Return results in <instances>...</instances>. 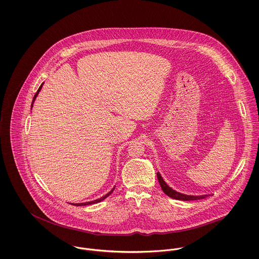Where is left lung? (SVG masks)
Masks as SVG:
<instances>
[{
    "mask_svg": "<svg viewBox=\"0 0 259 259\" xmlns=\"http://www.w3.org/2000/svg\"><path fill=\"white\" fill-rule=\"evenodd\" d=\"M157 177H158V179H159V185H160L162 191H163L167 196H169V197H171V198H174V199L189 201V200L203 199V198L208 197V194H206V195H197V196H196V195H186V194H182V193H180V192H178V191L174 190L172 188H170V187L165 183V181L163 180V179L161 178V176H160V174H159V171L157 172Z\"/></svg>",
    "mask_w": 259,
    "mask_h": 259,
    "instance_id": "left-lung-1",
    "label": "left lung"
}]
</instances>
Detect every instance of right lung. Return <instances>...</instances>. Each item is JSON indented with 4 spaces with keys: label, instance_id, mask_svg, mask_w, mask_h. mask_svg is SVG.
<instances>
[{
    "label": "right lung",
    "instance_id": "obj_1",
    "mask_svg": "<svg viewBox=\"0 0 259 259\" xmlns=\"http://www.w3.org/2000/svg\"><path fill=\"white\" fill-rule=\"evenodd\" d=\"M42 85H43V82L41 83V85L39 87V89H38V91L36 92V94H35V96H34V98H33V100H32V103H31V108H32V106H33V102H34V100L36 99V97L38 96V94H39L40 90H41V88H42ZM114 190V187H113V189L111 190V191H109L106 195H104V196H102V197H100L99 199L94 200V201H90V202H84V203H72V205H76V206H85V205H91V204H96V203H99L100 201H102V200L105 199V198H107L111 193H112V191Z\"/></svg>",
    "mask_w": 259,
    "mask_h": 259
}]
</instances>
